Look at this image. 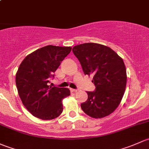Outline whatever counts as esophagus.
<instances>
[{"mask_svg":"<svg viewBox=\"0 0 149 149\" xmlns=\"http://www.w3.org/2000/svg\"><path fill=\"white\" fill-rule=\"evenodd\" d=\"M70 91H71V92H72V93H74V92H77V90H76V89H72V88H70Z\"/></svg>","mask_w":149,"mask_h":149,"instance_id":"34e87169","label":"esophagus"}]
</instances>
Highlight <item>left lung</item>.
Instances as JSON below:
<instances>
[{
    "label": "left lung",
    "instance_id": "1",
    "mask_svg": "<svg viewBox=\"0 0 149 149\" xmlns=\"http://www.w3.org/2000/svg\"><path fill=\"white\" fill-rule=\"evenodd\" d=\"M74 54L84 74L93 76L95 91L87 92L88 98L81 108L93 118H102L116 110L125 93L126 69L123 60L107 46L85 43L74 46Z\"/></svg>",
    "mask_w": 149,
    "mask_h": 149
}]
</instances>
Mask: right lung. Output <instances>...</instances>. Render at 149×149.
I'll return each instance as SVG.
<instances>
[{
	"instance_id": "obj_1",
	"label": "right lung",
	"mask_w": 149,
	"mask_h": 149,
	"mask_svg": "<svg viewBox=\"0 0 149 149\" xmlns=\"http://www.w3.org/2000/svg\"><path fill=\"white\" fill-rule=\"evenodd\" d=\"M72 47L48 45L27 55L16 74L18 95L26 108L36 118L52 120L63 111L62 100L70 95L68 88L50 87L49 78Z\"/></svg>"
}]
</instances>
